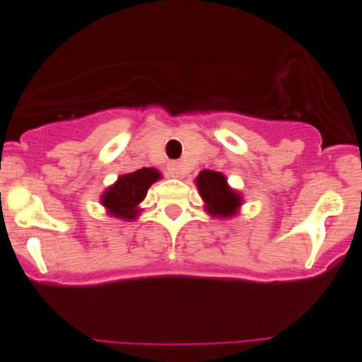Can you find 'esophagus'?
Here are the masks:
<instances>
[{"mask_svg":"<svg viewBox=\"0 0 362 362\" xmlns=\"http://www.w3.org/2000/svg\"><path fill=\"white\" fill-rule=\"evenodd\" d=\"M170 173H171V177L182 178L185 175V171H184V168H182L180 163H171L170 164Z\"/></svg>","mask_w":362,"mask_h":362,"instance_id":"esophagus-1","label":"esophagus"}]
</instances>
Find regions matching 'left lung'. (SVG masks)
Returning a JSON list of instances; mask_svg holds the SVG:
<instances>
[{
    "mask_svg": "<svg viewBox=\"0 0 362 362\" xmlns=\"http://www.w3.org/2000/svg\"><path fill=\"white\" fill-rule=\"evenodd\" d=\"M196 187L204 203V210L210 217L231 218L240 211L243 198L236 189L228 184L226 175L218 171L203 170L196 177Z\"/></svg>",
    "mask_w": 362,
    "mask_h": 362,
    "instance_id": "left-lung-1",
    "label": "left lung"
}]
</instances>
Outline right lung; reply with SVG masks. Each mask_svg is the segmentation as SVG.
Instances as JSON below:
<instances>
[{"label": "right lung", "mask_w": 362, "mask_h": 362, "mask_svg": "<svg viewBox=\"0 0 362 362\" xmlns=\"http://www.w3.org/2000/svg\"><path fill=\"white\" fill-rule=\"evenodd\" d=\"M163 175L156 168H141L133 173L120 175L115 184L105 189L101 204L108 215L122 221H134L140 215V203L147 196L148 187L158 182Z\"/></svg>", "instance_id": "add662e5"}]
</instances>
